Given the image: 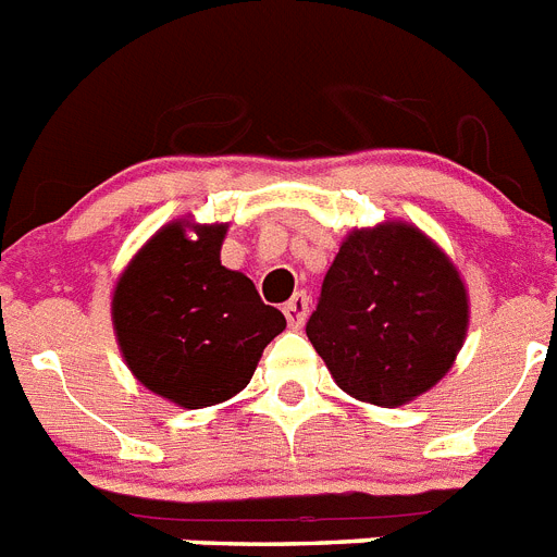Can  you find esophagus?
Listing matches in <instances>:
<instances>
[{"instance_id":"obj_1","label":"esophagus","mask_w":557,"mask_h":557,"mask_svg":"<svg viewBox=\"0 0 557 557\" xmlns=\"http://www.w3.org/2000/svg\"><path fill=\"white\" fill-rule=\"evenodd\" d=\"M283 314H286V320H288V325H292V329H300L302 322H306V317H308V294L306 292L294 294L292 300L283 306Z\"/></svg>"}]
</instances>
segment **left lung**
<instances>
[{
    "label": "left lung",
    "instance_id": "1",
    "mask_svg": "<svg viewBox=\"0 0 557 557\" xmlns=\"http://www.w3.org/2000/svg\"><path fill=\"white\" fill-rule=\"evenodd\" d=\"M306 334L354 399L396 408L430 391L467 334L456 265L408 223L348 235Z\"/></svg>",
    "mask_w": 557,
    "mask_h": 557
}]
</instances>
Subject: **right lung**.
Returning a JSON list of instances; mask_svg holds the SVG:
<instances>
[{"mask_svg":"<svg viewBox=\"0 0 557 557\" xmlns=\"http://www.w3.org/2000/svg\"><path fill=\"white\" fill-rule=\"evenodd\" d=\"M226 226H163L112 297V325L135 380L181 408H209L249 385L286 317L255 283L221 265Z\"/></svg>","mask_w":557,"mask_h":557,"instance_id":"obj_1","label":"right lung"}]
</instances>
